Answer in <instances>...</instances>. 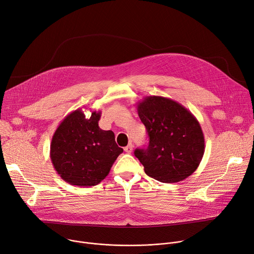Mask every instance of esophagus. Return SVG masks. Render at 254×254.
Segmentation results:
<instances>
[{"instance_id":"34e87169","label":"esophagus","mask_w":254,"mask_h":254,"mask_svg":"<svg viewBox=\"0 0 254 254\" xmlns=\"http://www.w3.org/2000/svg\"><path fill=\"white\" fill-rule=\"evenodd\" d=\"M125 152L127 153V154H130V153L132 152V144H131V143H129L128 146H127V147L125 148Z\"/></svg>"}]
</instances>
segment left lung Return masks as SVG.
<instances>
[{
  "label": "left lung",
  "mask_w": 254,
  "mask_h": 254,
  "mask_svg": "<svg viewBox=\"0 0 254 254\" xmlns=\"http://www.w3.org/2000/svg\"><path fill=\"white\" fill-rule=\"evenodd\" d=\"M149 146L134 156L144 172L163 183H176L192 175L205 152L201 126L186 107L163 96H147L137 103Z\"/></svg>",
  "instance_id": "1"
}]
</instances>
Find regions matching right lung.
I'll use <instances>...</instances> for the list:
<instances>
[{"instance_id":"obj_1","label":"right lung","mask_w":254,"mask_h":254,"mask_svg":"<svg viewBox=\"0 0 254 254\" xmlns=\"http://www.w3.org/2000/svg\"><path fill=\"white\" fill-rule=\"evenodd\" d=\"M100 115L94 111L86 119L78 108L60 123L53 134L50 158L57 174L70 185L99 184L124 152L115 133L98 127Z\"/></svg>"}]
</instances>
